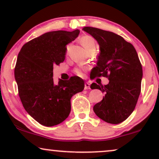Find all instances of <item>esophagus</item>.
Wrapping results in <instances>:
<instances>
[{
  "label": "esophagus",
  "instance_id": "34e87169",
  "mask_svg": "<svg viewBox=\"0 0 159 159\" xmlns=\"http://www.w3.org/2000/svg\"><path fill=\"white\" fill-rule=\"evenodd\" d=\"M90 84L89 83V82H86L85 83H84V90H88V89H90Z\"/></svg>",
  "mask_w": 159,
  "mask_h": 159
}]
</instances>
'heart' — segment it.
<instances>
[{"mask_svg": "<svg viewBox=\"0 0 159 159\" xmlns=\"http://www.w3.org/2000/svg\"><path fill=\"white\" fill-rule=\"evenodd\" d=\"M80 43L83 45L84 48L87 50V51L89 52L93 50H95L97 47V43L95 39L93 37L90 35H84L80 38ZM69 48V45L66 46V50ZM84 69L82 68H77L75 69V72L76 75L78 76H82L83 75Z\"/></svg>", "mask_w": 159, "mask_h": 159, "instance_id": "1", "label": "heart"}]
</instances>
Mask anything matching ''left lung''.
<instances>
[{
    "label": "left lung",
    "mask_w": 159,
    "mask_h": 159,
    "mask_svg": "<svg viewBox=\"0 0 159 159\" xmlns=\"http://www.w3.org/2000/svg\"><path fill=\"white\" fill-rule=\"evenodd\" d=\"M100 45L97 66L91 72L94 77H104L108 84L93 83L91 89L105 94L93 106L95 114L106 122L119 124L133 112L141 91L143 68L137 51L131 43L112 32L84 27Z\"/></svg>",
    "instance_id": "1"
}]
</instances>
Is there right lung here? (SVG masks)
<instances>
[{
	"instance_id": "obj_1",
	"label": "right lung",
	"mask_w": 159,
	"mask_h": 159,
	"mask_svg": "<svg viewBox=\"0 0 159 159\" xmlns=\"http://www.w3.org/2000/svg\"><path fill=\"white\" fill-rule=\"evenodd\" d=\"M79 30L53 31L32 39L21 48L14 77L21 103L40 125L52 127L64 121L71 111V98L84 90L77 76L54 84L53 69L65 59L66 45L75 40Z\"/></svg>"
}]
</instances>
